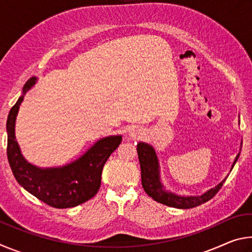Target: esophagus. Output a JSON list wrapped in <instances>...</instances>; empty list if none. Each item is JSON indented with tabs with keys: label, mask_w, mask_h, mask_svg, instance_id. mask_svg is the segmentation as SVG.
Segmentation results:
<instances>
[{
	"label": "esophagus",
	"mask_w": 252,
	"mask_h": 252,
	"mask_svg": "<svg viewBox=\"0 0 252 252\" xmlns=\"http://www.w3.org/2000/svg\"><path fill=\"white\" fill-rule=\"evenodd\" d=\"M141 134H142L141 130H139L138 127H132V129L129 131V135L132 139H138L140 138V135Z\"/></svg>",
	"instance_id": "esophagus-1"
}]
</instances>
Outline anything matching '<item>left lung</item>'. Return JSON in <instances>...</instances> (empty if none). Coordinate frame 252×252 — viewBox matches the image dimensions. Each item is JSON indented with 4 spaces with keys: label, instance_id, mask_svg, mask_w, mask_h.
I'll list each match as a JSON object with an SVG mask.
<instances>
[{
    "label": "left lung",
    "instance_id": "left-lung-1",
    "mask_svg": "<svg viewBox=\"0 0 252 252\" xmlns=\"http://www.w3.org/2000/svg\"><path fill=\"white\" fill-rule=\"evenodd\" d=\"M136 151H138L140 168H141V181L144 191L148 193L149 197L156 200L157 202L165 204V206L179 209L198 207L215 197L225 181L224 179L219 185L209 189L207 192H204L201 195H189V197L178 195L171 192V191L165 190L163 183L161 182L160 165L153 147L148 143L139 142L138 146H136ZM239 156L240 155L238 153V156L233 161L232 168L236 164Z\"/></svg>",
    "mask_w": 252,
    "mask_h": 252
}]
</instances>
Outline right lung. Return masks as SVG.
<instances>
[{"instance_id": "add662e5", "label": "right lung", "mask_w": 252, "mask_h": 252, "mask_svg": "<svg viewBox=\"0 0 252 252\" xmlns=\"http://www.w3.org/2000/svg\"><path fill=\"white\" fill-rule=\"evenodd\" d=\"M36 78L29 79L22 95L12 106L6 121L7 159L14 177L30 193L49 206L58 209L76 207L97 193L101 174L109 159L122 141L121 135L105 136L96 141L79 159L62 167L39 168L24 159L15 139V120L25 93L36 83Z\"/></svg>"}]
</instances>
